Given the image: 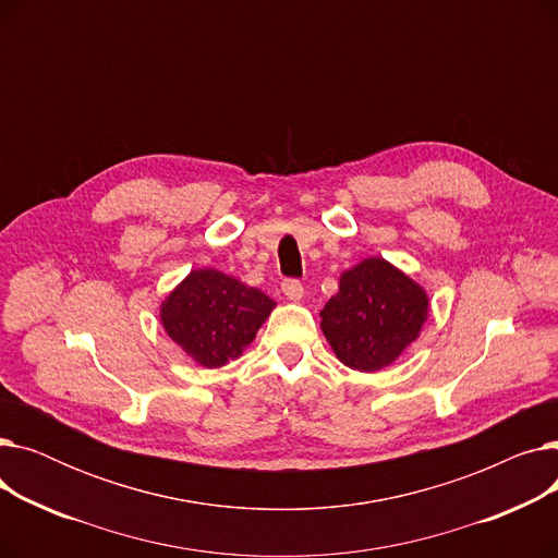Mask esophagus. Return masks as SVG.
<instances>
[{"mask_svg":"<svg viewBox=\"0 0 558 558\" xmlns=\"http://www.w3.org/2000/svg\"><path fill=\"white\" fill-rule=\"evenodd\" d=\"M282 294L289 299V301H301L305 289H303V282L296 280V278H287L282 280Z\"/></svg>","mask_w":558,"mask_h":558,"instance_id":"esophagus-1","label":"esophagus"}]
</instances>
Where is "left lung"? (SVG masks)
<instances>
[{
  "mask_svg": "<svg viewBox=\"0 0 558 558\" xmlns=\"http://www.w3.org/2000/svg\"><path fill=\"white\" fill-rule=\"evenodd\" d=\"M427 305L421 284L387 259L368 257L341 276L339 291L320 310V330L341 364L373 373L418 337Z\"/></svg>",
  "mask_w": 558,
  "mask_h": 558,
  "instance_id": "8db88e82",
  "label": "left lung"
}]
</instances>
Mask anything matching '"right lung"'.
<instances>
[{
	"mask_svg": "<svg viewBox=\"0 0 558 558\" xmlns=\"http://www.w3.org/2000/svg\"><path fill=\"white\" fill-rule=\"evenodd\" d=\"M276 303L217 269L192 271L160 307L167 335L205 368L242 355Z\"/></svg>",
	"mask_w": 558,
	"mask_h": 558,
	"instance_id": "obj_1",
	"label": "right lung"
}]
</instances>
